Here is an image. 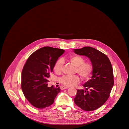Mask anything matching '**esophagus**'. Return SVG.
I'll return each mask as SVG.
<instances>
[{
  "label": "esophagus",
  "mask_w": 129,
  "mask_h": 129,
  "mask_svg": "<svg viewBox=\"0 0 129 129\" xmlns=\"http://www.w3.org/2000/svg\"><path fill=\"white\" fill-rule=\"evenodd\" d=\"M68 87H65V86H62V87H61V90H64V89H67V88H68Z\"/></svg>",
  "instance_id": "34e87169"
}]
</instances>
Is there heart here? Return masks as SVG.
I'll list each match as a JSON object with an SVG mask.
<instances>
[{
	"label": "heart",
	"instance_id": "obj_1",
	"mask_svg": "<svg viewBox=\"0 0 129 129\" xmlns=\"http://www.w3.org/2000/svg\"><path fill=\"white\" fill-rule=\"evenodd\" d=\"M69 60L76 66V72H77L83 79L87 80L91 77L93 71V66L91 62H85V58L78 55L70 56ZM63 63V60L62 59H58L55 63L53 70L57 74L62 72ZM80 77L78 75L64 76L60 78V82L63 85L70 87L76 85L80 82Z\"/></svg>",
	"mask_w": 129,
	"mask_h": 129
}]
</instances>
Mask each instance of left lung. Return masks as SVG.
<instances>
[{
    "label": "left lung",
    "instance_id": "obj_1",
    "mask_svg": "<svg viewBox=\"0 0 129 129\" xmlns=\"http://www.w3.org/2000/svg\"><path fill=\"white\" fill-rule=\"evenodd\" d=\"M74 52L89 58L93 65L91 79L83 86L85 90H77L74 98L75 104L86 111L101 107L108 99L114 85L113 68L108 57L91 47L74 49Z\"/></svg>",
    "mask_w": 129,
    "mask_h": 129
}]
</instances>
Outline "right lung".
<instances>
[{
  "label": "right lung",
  "mask_w": 129,
  "mask_h": 129,
  "mask_svg": "<svg viewBox=\"0 0 129 129\" xmlns=\"http://www.w3.org/2000/svg\"><path fill=\"white\" fill-rule=\"evenodd\" d=\"M64 52L63 49L43 47L27 59L22 71L21 88L24 96L34 107L43 109L50 106L60 92L59 87H48L47 79Z\"/></svg>",
  "instance_id": "add662e5"
}]
</instances>
